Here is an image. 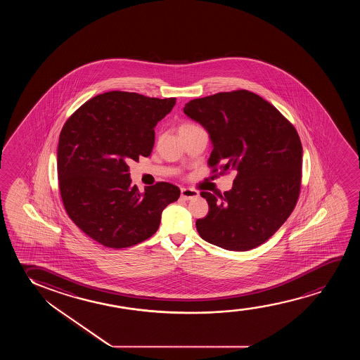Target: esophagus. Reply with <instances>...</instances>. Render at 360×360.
Returning a JSON list of instances; mask_svg holds the SVG:
<instances>
[{
	"label": "esophagus",
	"instance_id": "34e87169",
	"mask_svg": "<svg viewBox=\"0 0 360 360\" xmlns=\"http://www.w3.org/2000/svg\"><path fill=\"white\" fill-rule=\"evenodd\" d=\"M181 197H182L184 200H191V199L199 197V192L194 191V189H191V188H182V189H181Z\"/></svg>",
	"mask_w": 360,
	"mask_h": 360
}]
</instances>
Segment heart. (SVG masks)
I'll return each instance as SVG.
<instances>
[{
	"mask_svg": "<svg viewBox=\"0 0 360 360\" xmlns=\"http://www.w3.org/2000/svg\"><path fill=\"white\" fill-rule=\"evenodd\" d=\"M182 127H193L192 124H183Z\"/></svg>",
	"mask_w": 360,
	"mask_h": 360,
	"instance_id": "obj_1",
	"label": "heart"
}]
</instances>
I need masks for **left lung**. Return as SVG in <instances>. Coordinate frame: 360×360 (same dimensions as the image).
<instances>
[{"label": "left lung", "mask_w": 360, "mask_h": 360, "mask_svg": "<svg viewBox=\"0 0 360 360\" xmlns=\"http://www.w3.org/2000/svg\"><path fill=\"white\" fill-rule=\"evenodd\" d=\"M183 112L209 134V166L222 162L220 173L236 174L231 189L219 197L202 193L209 212L195 222L199 235L229 251L259 246L286 221L299 198L302 146L295 128L246 89L193 99Z\"/></svg>", "instance_id": "1"}]
</instances>
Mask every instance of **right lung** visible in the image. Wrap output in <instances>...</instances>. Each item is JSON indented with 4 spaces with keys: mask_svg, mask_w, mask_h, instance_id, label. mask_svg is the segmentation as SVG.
I'll return each mask as SVG.
<instances>
[{
    "mask_svg": "<svg viewBox=\"0 0 360 360\" xmlns=\"http://www.w3.org/2000/svg\"><path fill=\"white\" fill-rule=\"evenodd\" d=\"M176 98L133 92L98 94L75 112L60 133L58 177L70 219L94 241L125 248L158 231L161 214L181 191L158 182L139 192L129 162L148 158L155 127Z\"/></svg>",
    "mask_w": 360,
    "mask_h": 360,
    "instance_id": "obj_1",
    "label": "right lung"
}]
</instances>
